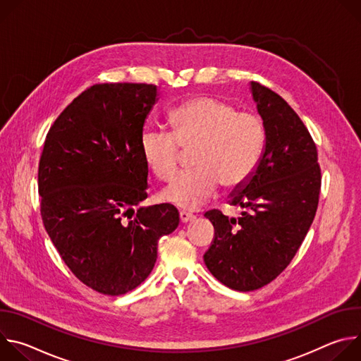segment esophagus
<instances>
[{
  "label": "esophagus",
  "instance_id": "esophagus-1",
  "mask_svg": "<svg viewBox=\"0 0 361 361\" xmlns=\"http://www.w3.org/2000/svg\"><path fill=\"white\" fill-rule=\"evenodd\" d=\"M195 217L191 214V213H187V212H180V221L181 223H188V221H192Z\"/></svg>",
  "mask_w": 361,
  "mask_h": 361
}]
</instances>
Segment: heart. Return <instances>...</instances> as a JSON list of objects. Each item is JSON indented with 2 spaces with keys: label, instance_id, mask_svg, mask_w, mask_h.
<instances>
[{
  "label": "heart",
  "instance_id": "b5f03b06",
  "mask_svg": "<svg viewBox=\"0 0 361 361\" xmlns=\"http://www.w3.org/2000/svg\"><path fill=\"white\" fill-rule=\"evenodd\" d=\"M171 133L145 130L140 140L142 160L151 174L164 181L180 166L181 148L194 149L192 173L174 177L161 200L183 210H197L216 197L220 184H244L259 166L266 145V124L252 111H237L233 102L201 95L169 114Z\"/></svg>",
  "mask_w": 361,
  "mask_h": 361
}]
</instances>
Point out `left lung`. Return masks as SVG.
<instances>
[{
    "label": "left lung",
    "mask_w": 361,
    "mask_h": 361,
    "mask_svg": "<svg viewBox=\"0 0 361 361\" xmlns=\"http://www.w3.org/2000/svg\"><path fill=\"white\" fill-rule=\"evenodd\" d=\"M250 88L266 145L255 171L230 194V205L245 210L238 219L219 210L204 214L216 231L204 263L237 291L264 287L290 264L314 220L322 187L317 147L300 117L270 88L255 81Z\"/></svg>",
    "instance_id": "obj_1"
}]
</instances>
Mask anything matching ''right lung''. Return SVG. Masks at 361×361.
<instances>
[{
	"mask_svg": "<svg viewBox=\"0 0 361 361\" xmlns=\"http://www.w3.org/2000/svg\"><path fill=\"white\" fill-rule=\"evenodd\" d=\"M157 95L152 84L87 88L51 126L39 159L44 227L73 274L106 295L140 286L180 223L171 204L134 212L147 198L140 140Z\"/></svg>",
	"mask_w": 361,
	"mask_h": 361,
	"instance_id": "right-lung-1",
	"label": "right lung"
}]
</instances>
